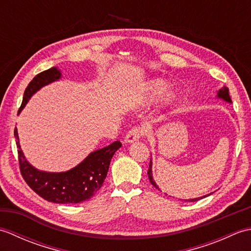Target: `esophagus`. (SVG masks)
<instances>
[{"label": "esophagus", "mask_w": 251, "mask_h": 251, "mask_svg": "<svg viewBox=\"0 0 251 251\" xmlns=\"http://www.w3.org/2000/svg\"><path fill=\"white\" fill-rule=\"evenodd\" d=\"M143 132H145V130H143L142 127H134V128H131L128 132H127L124 141L126 143L136 142L140 139L141 136L143 135Z\"/></svg>", "instance_id": "1"}]
</instances>
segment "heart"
I'll return each mask as SVG.
<instances>
[{"instance_id": "heart-1", "label": "heart", "mask_w": 251, "mask_h": 251, "mask_svg": "<svg viewBox=\"0 0 251 251\" xmlns=\"http://www.w3.org/2000/svg\"><path fill=\"white\" fill-rule=\"evenodd\" d=\"M167 88H168V83L166 81H164V79L162 78L151 79V81L148 83V86H147L148 98L154 100L158 97H161V96L166 92ZM174 99H175V94L169 93L166 98L167 102H170V101H173Z\"/></svg>"}]
</instances>
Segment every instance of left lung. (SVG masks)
Returning a JSON list of instances; mask_svg holds the SVG:
<instances>
[{
	"label": "left lung",
	"mask_w": 251,
	"mask_h": 251,
	"mask_svg": "<svg viewBox=\"0 0 251 251\" xmlns=\"http://www.w3.org/2000/svg\"><path fill=\"white\" fill-rule=\"evenodd\" d=\"M217 97H218V98H220V99H223L225 101H226V102H230V103L232 102L230 95H228V88H227L226 86L222 87V88L219 90V92H218V94H217ZM148 176H149V179H150V182H151V184H152L153 186H155L156 189H158V190H159V188L157 186V184L155 183V181L153 180V175H152V161H150V165H149ZM210 194H211V193H210ZM207 196H208V194H207V195H205V196L197 197V199H192V200H188V201H200V200L204 199V197H207Z\"/></svg>",
	"instance_id": "left-lung-1"
}]
</instances>
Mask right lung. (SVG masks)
Segmentation results:
<instances>
[{
  "label": "right lung",
  "mask_w": 251,
  "mask_h": 251,
  "mask_svg": "<svg viewBox=\"0 0 251 251\" xmlns=\"http://www.w3.org/2000/svg\"><path fill=\"white\" fill-rule=\"evenodd\" d=\"M60 77L61 73L56 67L35 75L25 90L18 114L28 103L32 95ZM14 135L17 140L16 145L18 148V161L23 178L37 195L56 204H77L92 199L102 186L111 159L122 147L120 141H114L108 147L92 152L82 163L68 172L47 173L34 168L26 161L19 145L17 128H15Z\"/></svg>",
  "instance_id": "1"
}]
</instances>
